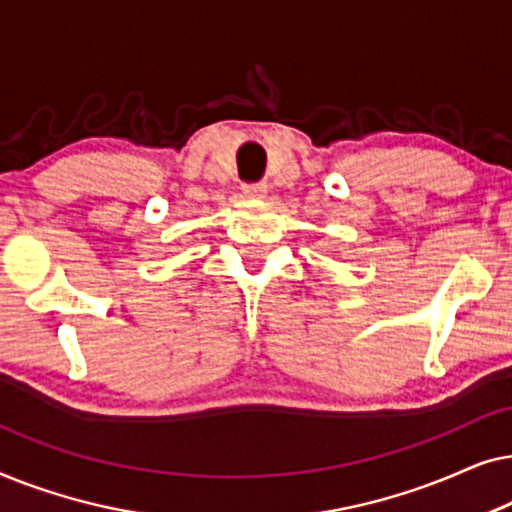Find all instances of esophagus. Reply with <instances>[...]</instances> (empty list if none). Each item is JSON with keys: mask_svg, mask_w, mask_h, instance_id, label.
<instances>
[{"mask_svg": "<svg viewBox=\"0 0 512 512\" xmlns=\"http://www.w3.org/2000/svg\"><path fill=\"white\" fill-rule=\"evenodd\" d=\"M242 193H244V198H265L268 186H265L263 181H258V184H244Z\"/></svg>", "mask_w": 512, "mask_h": 512, "instance_id": "esophagus-1", "label": "esophagus"}]
</instances>
